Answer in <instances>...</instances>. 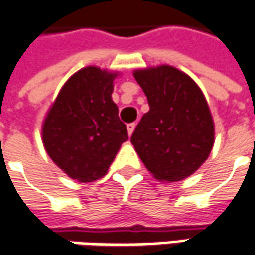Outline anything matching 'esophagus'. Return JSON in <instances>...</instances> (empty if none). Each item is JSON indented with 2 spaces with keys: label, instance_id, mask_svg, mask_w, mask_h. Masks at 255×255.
Here are the masks:
<instances>
[{
  "label": "esophagus",
  "instance_id": "esophagus-1",
  "mask_svg": "<svg viewBox=\"0 0 255 255\" xmlns=\"http://www.w3.org/2000/svg\"><path fill=\"white\" fill-rule=\"evenodd\" d=\"M135 123H129V124H127V131H128V135H132L133 129H135Z\"/></svg>",
  "mask_w": 255,
  "mask_h": 255
}]
</instances>
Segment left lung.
Masks as SVG:
<instances>
[{"instance_id":"1","label":"left lung","mask_w":255,"mask_h":255,"mask_svg":"<svg viewBox=\"0 0 255 255\" xmlns=\"http://www.w3.org/2000/svg\"><path fill=\"white\" fill-rule=\"evenodd\" d=\"M149 112L131 136L153 177L177 182L192 175L214 146V122L199 85L177 67L160 65L133 70Z\"/></svg>"}]
</instances>
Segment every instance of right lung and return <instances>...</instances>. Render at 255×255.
<instances>
[{"mask_svg": "<svg viewBox=\"0 0 255 255\" xmlns=\"http://www.w3.org/2000/svg\"><path fill=\"white\" fill-rule=\"evenodd\" d=\"M117 76L97 66L76 72L60 88L42 123L41 138L48 156L78 182H94L106 175L128 139L112 99Z\"/></svg>", "mask_w": 255, "mask_h": 255, "instance_id": "obj_1", "label": "right lung"}]
</instances>
